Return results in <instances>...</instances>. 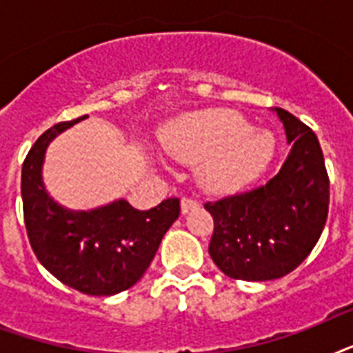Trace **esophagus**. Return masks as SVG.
Listing matches in <instances>:
<instances>
[{
	"label": "esophagus",
	"instance_id": "1",
	"mask_svg": "<svg viewBox=\"0 0 353 353\" xmlns=\"http://www.w3.org/2000/svg\"><path fill=\"white\" fill-rule=\"evenodd\" d=\"M196 207H199V201L196 198H183L181 199V212H183V214H187L188 210L196 209Z\"/></svg>",
	"mask_w": 353,
	"mask_h": 353
}]
</instances>
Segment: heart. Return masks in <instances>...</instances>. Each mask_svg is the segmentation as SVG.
Wrapping results in <instances>:
<instances>
[{"label": "heart", "mask_w": 353, "mask_h": 353, "mask_svg": "<svg viewBox=\"0 0 353 353\" xmlns=\"http://www.w3.org/2000/svg\"><path fill=\"white\" fill-rule=\"evenodd\" d=\"M161 141L176 159L198 166L201 187L227 192L254 181L274 157V139L265 130H252L240 113L210 108L166 122Z\"/></svg>", "instance_id": "b5f03b06"}]
</instances>
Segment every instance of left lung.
<instances>
[{
    "instance_id": "1",
    "label": "left lung",
    "mask_w": 353,
    "mask_h": 353,
    "mask_svg": "<svg viewBox=\"0 0 353 353\" xmlns=\"http://www.w3.org/2000/svg\"><path fill=\"white\" fill-rule=\"evenodd\" d=\"M293 144L282 170L265 185L203 205L214 220L210 258L236 280H274L296 269L326 225L330 177L312 128L276 108Z\"/></svg>"
}]
</instances>
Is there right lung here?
Instances as JSON below:
<instances>
[{
    "label": "right lung",
    "mask_w": 353,
    "mask_h": 353,
    "mask_svg": "<svg viewBox=\"0 0 353 353\" xmlns=\"http://www.w3.org/2000/svg\"><path fill=\"white\" fill-rule=\"evenodd\" d=\"M80 119L49 128L25 157V229L36 258L62 284L85 295H115L132 288L150 268L181 207L179 198L165 199L150 210L133 209L124 199L91 212H69L54 203L41 183L43 154L58 133Z\"/></svg>",
    "instance_id": "obj_1"
}]
</instances>
